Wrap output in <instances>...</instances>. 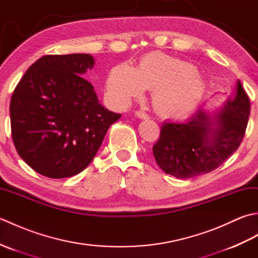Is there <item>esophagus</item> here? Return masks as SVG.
<instances>
[{
    "label": "esophagus",
    "mask_w": 258,
    "mask_h": 258,
    "mask_svg": "<svg viewBox=\"0 0 258 258\" xmlns=\"http://www.w3.org/2000/svg\"><path fill=\"white\" fill-rule=\"evenodd\" d=\"M135 115H136V116H138V117L143 118V119L149 117V115H147L144 111H142V109H139V111H136V112H135Z\"/></svg>",
    "instance_id": "obj_1"
}]
</instances>
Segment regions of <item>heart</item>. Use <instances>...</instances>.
<instances>
[{
  "label": "heart",
  "mask_w": 258,
  "mask_h": 258,
  "mask_svg": "<svg viewBox=\"0 0 258 258\" xmlns=\"http://www.w3.org/2000/svg\"><path fill=\"white\" fill-rule=\"evenodd\" d=\"M153 91V106L158 114L169 118H180L196 108L205 93V84L193 64L163 52L146 54L139 68L119 64L111 70L106 90L113 100L125 105Z\"/></svg>",
  "instance_id": "heart-1"
}]
</instances>
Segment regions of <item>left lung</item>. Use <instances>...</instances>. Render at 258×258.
Segmentation results:
<instances>
[{
    "label": "left lung",
    "mask_w": 258,
    "mask_h": 258,
    "mask_svg": "<svg viewBox=\"0 0 258 258\" xmlns=\"http://www.w3.org/2000/svg\"><path fill=\"white\" fill-rule=\"evenodd\" d=\"M249 111V97L238 81L236 96L216 114L200 108L185 122H165L153 146L157 165L177 178L214 171L242 143Z\"/></svg>",
    "instance_id": "left-lung-1"
}]
</instances>
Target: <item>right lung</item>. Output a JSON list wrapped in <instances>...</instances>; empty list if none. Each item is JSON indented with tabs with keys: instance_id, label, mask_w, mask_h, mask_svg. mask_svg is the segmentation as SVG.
Masks as SVG:
<instances>
[{
	"instance_id": "1",
	"label": "right lung",
	"mask_w": 258,
	"mask_h": 258,
	"mask_svg": "<svg viewBox=\"0 0 258 258\" xmlns=\"http://www.w3.org/2000/svg\"><path fill=\"white\" fill-rule=\"evenodd\" d=\"M93 65L90 54L44 55L14 89L10 103L13 143L22 160L43 176L81 173L120 117L98 103L93 85L81 76Z\"/></svg>"
}]
</instances>
